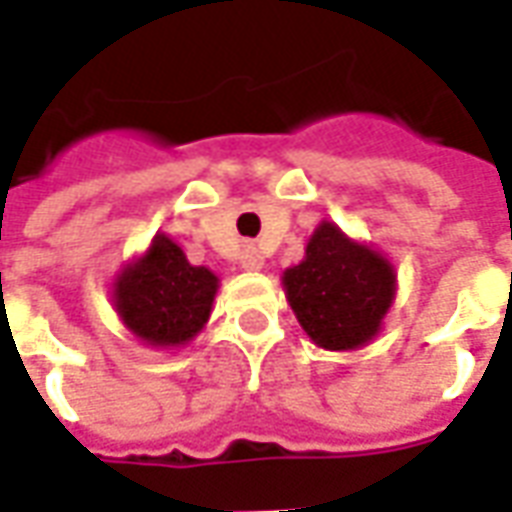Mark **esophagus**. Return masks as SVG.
Wrapping results in <instances>:
<instances>
[{
	"mask_svg": "<svg viewBox=\"0 0 512 512\" xmlns=\"http://www.w3.org/2000/svg\"><path fill=\"white\" fill-rule=\"evenodd\" d=\"M238 263L244 271H257V268H263V255H260V249L252 244H246L241 249V255H238Z\"/></svg>",
	"mask_w": 512,
	"mask_h": 512,
	"instance_id": "obj_1",
	"label": "esophagus"
}]
</instances>
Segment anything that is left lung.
<instances>
[{
  "label": "left lung",
  "mask_w": 512,
  "mask_h": 512,
  "mask_svg": "<svg viewBox=\"0 0 512 512\" xmlns=\"http://www.w3.org/2000/svg\"><path fill=\"white\" fill-rule=\"evenodd\" d=\"M285 290L315 343L348 351L378 332L395 296V274L373 249L348 241L340 227L323 222L307 244V257L285 271Z\"/></svg>",
  "instance_id": "1"
}]
</instances>
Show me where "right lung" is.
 <instances>
[{
    "instance_id": "right-lung-1",
    "label": "right lung",
    "mask_w": 512,
    "mask_h": 512,
    "mask_svg": "<svg viewBox=\"0 0 512 512\" xmlns=\"http://www.w3.org/2000/svg\"><path fill=\"white\" fill-rule=\"evenodd\" d=\"M216 282L208 268L191 266L167 235H156L147 255L115 282V307L145 343L180 345L208 321Z\"/></svg>"
}]
</instances>
